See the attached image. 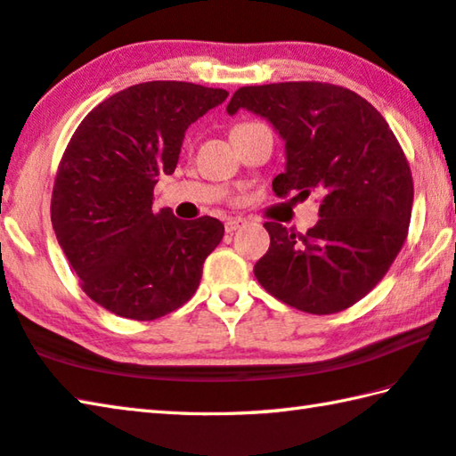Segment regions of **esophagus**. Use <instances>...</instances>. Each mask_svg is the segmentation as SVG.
<instances>
[{
    "label": "esophagus",
    "mask_w": 456,
    "mask_h": 456,
    "mask_svg": "<svg viewBox=\"0 0 456 456\" xmlns=\"http://www.w3.org/2000/svg\"><path fill=\"white\" fill-rule=\"evenodd\" d=\"M245 219H241V217H233V219H227V223H225V231L227 233H233V231H237L239 227H243L245 225Z\"/></svg>",
    "instance_id": "34e87169"
}]
</instances>
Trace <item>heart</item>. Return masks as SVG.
Masks as SVG:
<instances>
[{
	"instance_id": "heart-1",
	"label": "heart",
	"mask_w": 456,
	"mask_h": 456,
	"mask_svg": "<svg viewBox=\"0 0 456 456\" xmlns=\"http://www.w3.org/2000/svg\"><path fill=\"white\" fill-rule=\"evenodd\" d=\"M239 126H241V125H239Z\"/></svg>"
}]
</instances>
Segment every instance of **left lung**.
I'll list each match as a JSON object with an SVG mask.
<instances>
[{"instance_id":"8db88e82","label":"left lung","mask_w":456,"mask_h":456,"mask_svg":"<svg viewBox=\"0 0 456 456\" xmlns=\"http://www.w3.org/2000/svg\"><path fill=\"white\" fill-rule=\"evenodd\" d=\"M265 118L285 142L277 197L320 191V221L305 235L275 221L253 273L296 310L336 314L360 302L403 249L411 225L412 175L388 122L348 88L280 82L239 88L227 112Z\"/></svg>"}]
</instances>
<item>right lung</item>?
I'll use <instances>...</instances> for the list:
<instances>
[{"instance_id":"1","label":"right lung","mask_w":456,"mask_h":456,"mask_svg":"<svg viewBox=\"0 0 456 456\" xmlns=\"http://www.w3.org/2000/svg\"><path fill=\"white\" fill-rule=\"evenodd\" d=\"M227 90L144 82L106 98L76 128L52 192V227L82 289L128 320H157L189 302L225 227L215 217L152 211L192 122Z\"/></svg>"}]
</instances>
